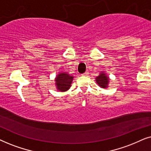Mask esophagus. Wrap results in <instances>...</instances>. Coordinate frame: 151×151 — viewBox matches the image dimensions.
I'll use <instances>...</instances> for the list:
<instances>
[{
  "label": "esophagus",
  "mask_w": 151,
  "mask_h": 151,
  "mask_svg": "<svg viewBox=\"0 0 151 151\" xmlns=\"http://www.w3.org/2000/svg\"><path fill=\"white\" fill-rule=\"evenodd\" d=\"M88 74H89V72H88L87 71V72H84L83 74H82V75H83V76H88Z\"/></svg>",
  "instance_id": "34e87169"
}]
</instances>
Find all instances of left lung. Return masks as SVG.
<instances>
[{
    "label": "left lung",
    "mask_w": 151,
    "mask_h": 151,
    "mask_svg": "<svg viewBox=\"0 0 151 151\" xmlns=\"http://www.w3.org/2000/svg\"><path fill=\"white\" fill-rule=\"evenodd\" d=\"M96 83L99 87L102 88H107L108 87V84H109L110 78L106 74L105 72L101 71L100 72L99 75L95 78Z\"/></svg>",
    "instance_id": "left-lung-1"
}]
</instances>
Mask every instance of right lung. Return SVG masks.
<instances>
[{
    "instance_id": "1",
    "label": "right lung",
    "mask_w": 151,
    "mask_h": 151,
    "mask_svg": "<svg viewBox=\"0 0 151 151\" xmlns=\"http://www.w3.org/2000/svg\"><path fill=\"white\" fill-rule=\"evenodd\" d=\"M74 77L67 72H59L55 77L56 88L60 92H65L71 87Z\"/></svg>"
}]
</instances>
